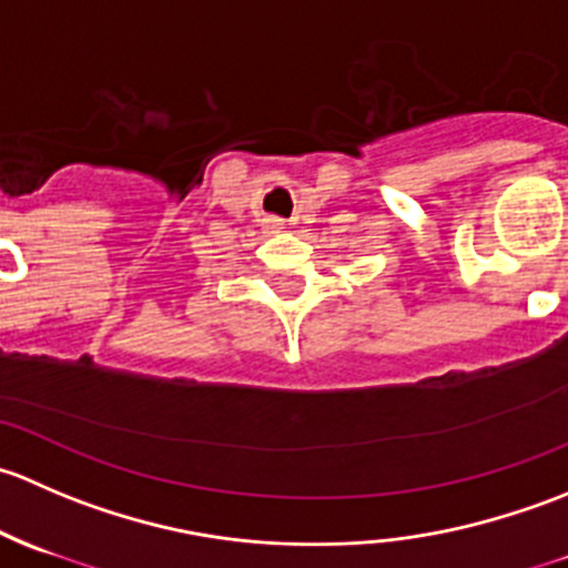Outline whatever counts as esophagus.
Returning a JSON list of instances; mask_svg holds the SVG:
<instances>
[{"label": "esophagus", "instance_id": "34e87169", "mask_svg": "<svg viewBox=\"0 0 568 568\" xmlns=\"http://www.w3.org/2000/svg\"><path fill=\"white\" fill-rule=\"evenodd\" d=\"M283 227H285V220H280V216H268L266 220V231L277 233V231H283Z\"/></svg>", "mask_w": 568, "mask_h": 568}]
</instances>
